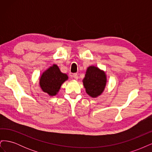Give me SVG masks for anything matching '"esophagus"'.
<instances>
[{"instance_id": "obj_1", "label": "esophagus", "mask_w": 152, "mask_h": 152, "mask_svg": "<svg viewBox=\"0 0 152 152\" xmlns=\"http://www.w3.org/2000/svg\"><path fill=\"white\" fill-rule=\"evenodd\" d=\"M73 77H74V79H75V80H77L78 79H79V77H78V74H77V73H73Z\"/></svg>"}]
</instances>
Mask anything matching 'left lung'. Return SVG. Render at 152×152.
Wrapping results in <instances>:
<instances>
[{
	"instance_id": "1",
	"label": "left lung",
	"mask_w": 152,
	"mask_h": 152,
	"mask_svg": "<svg viewBox=\"0 0 152 152\" xmlns=\"http://www.w3.org/2000/svg\"><path fill=\"white\" fill-rule=\"evenodd\" d=\"M107 82L105 72L94 66L87 68L85 77L82 80L86 92L91 98H97L102 94Z\"/></svg>"
}]
</instances>
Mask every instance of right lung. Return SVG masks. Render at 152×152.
<instances>
[{
    "mask_svg": "<svg viewBox=\"0 0 152 152\" xmlns=\"http://www.w3.org/2000/svg\"><path fill=\"white\" fill-rule=\"evenodd\" d=\"M68 79L66 74L62 73L56 65H53L41 75L39 84L44 93L53 96L58 93L61 85Z\"/></svg>",
    "mask_w": 152,
    "mask_h": 152,
    "instance_id": "obj_1",
    "label": "right lung"
}]
</instances>
